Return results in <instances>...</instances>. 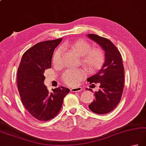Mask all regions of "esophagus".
I'll use <instances>...</instances> for the list:
<instances>
[{
  "instance_id": "1",
  "label": "esophagus",
  "mask_w": 146,
  "mask_h": 146,
  "mask_svg": "<svg viewBox=\"0 0 146 146\" xmlns=\"http://www.w3.org/2000/svg\"><path fill=\"white\" fill-rule=\"evenodd\" d=\"M82 90V88L80 87H73V88H71L70 90L71 92H80V91H81Z\"/></svg>"
}]
</instances>
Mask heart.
Segmentation results:
<instances>
[{
    "mask_svg": "<svg viewBox=\"0 0 146 146\" xmlns=\"http://www.w3.org/2000/svg\"><path fill=\"white\" fill-rule=\"evenodd\" d=\"M82 57V65L90 71L100 69L105 61V54L101 48H92V45L88 42L80 40L70 45H64ZM62 48H59L54 54L52 61L54 65H60L62 61ZM85 75V73L82 70H68L62 74V79L66 84L70 86H76Z\"/></svg>",
    "mask_w": 146,
    "mask_h": 146,
    "instance_id": "heart-1",
    "label": "heart"
}]
</instances>
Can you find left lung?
Returning <instances> with one entry per match:
<instances>
[{"instance_id": "8db88e82", "label": "left lung", "mask_w": 146, "mask_h": 146, "mask_svg": "<svg viewBox=\"0 0 146 146\" xmlns=\"http://www.w3.org/2000/svg\"><path fill=\"white\" fill-rule=\"evenodd\" d=\"M87 36L99 44L105 52V61L101 69L87 78L90 84H100V89L94 94L95 99L88 105V108L97 114H106L118 106L123 90L124 68L121 55L109 39L94 34H88Z\"/></svg>"}]
</instances>
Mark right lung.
I'll return each instance as SVG.
<instances>
[{
    "label": "right lung",
    "mask_w": 146,
    "mask_h": 146,
    "mask_svg": "<svg viewBox=\"0 0 146 146\" xmlns=\"http://www.w3.org/2000/svg\"><path fill=\"white\" fill-rule=\"evenodd\" d=\"M62 38L37 43L22 56L17 73L20 98L25 109L40 121L54 118L59 113L70 89L59 87L49 92L44 85L45 70L51 68L55 48Z\"/></svg>",
    "instance_id": "1"
}]
</instances>
